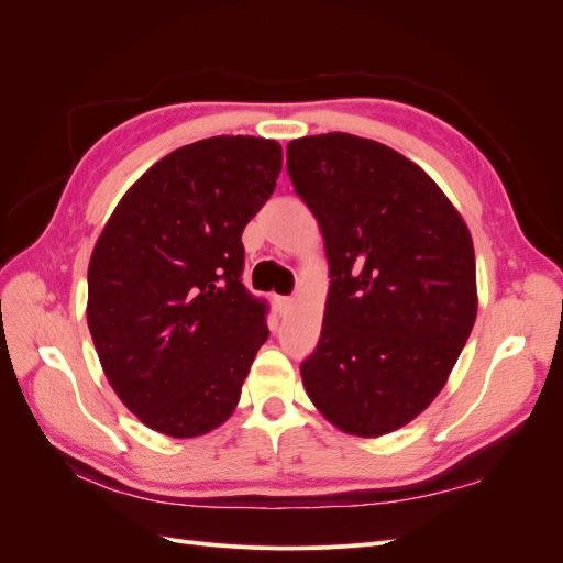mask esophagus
Segmentation results:
<instances>
[{"label": "esophagus", "instance_id": "obj_1", "mask_svg": "<svg viewBox=\"0 0 563 563\" xmlns=\"http://www.w3.org/2000/svg\"><path fill=\"white\" fill-rule=\"evenodd\" d=\"M275 308L279 314H286L294 308V298L291 296H275Z\"/></svg>", "mask_w": 563, "mask_h": 563}]
</instances>
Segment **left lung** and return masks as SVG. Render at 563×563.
I'll list each match as a JSON object with an SVG mask.
<instances>
[{"label": "left lung", "instance_id": "obj_1", "mask_svg": "<svg viewBox=\"0 0 563 563\" xmlns=\"http://www.w3.org/2000/svg\"><path fill=\"white\" fill-rule=\"evenodd\" d=\"M286 168L331 272L305 391L347 434L395 432L439 395L472 333L470 230L418 164L376 141L305 135Z\"/></svg>", "mask_w": 563, "mask_h": 563}]
</instances>
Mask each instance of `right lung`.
<instances>
[{"mask_svg": "<svg viewBox=\"0 0 563 563\" xmlns=\"http://www.w3.org/2000/svg\"><path fill=\"white\" fill-rule=\"evenodd\" d=\"M282 145L216 135L131 185L89 263L87 319L117 397L150 430L223 424L267 340V302L242 284V232L275 192Z\"/></svg>", "mask_w": 563, "mask_h": 563, "instance_id": "obj_1", "label": "right lung"}]
</instances>
